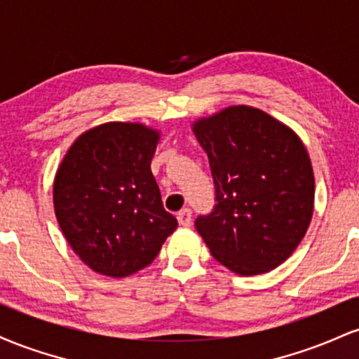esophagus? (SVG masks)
Segmentation results:
<instances>
[{
  "instance_id": "34e87169",
  "label": "esophagus",
  "mask_w": 359,
  "mask_h": 359,
  "mask_svg": "<svg viewBox=\"0 0 359 359\" xmlns=\"http://www.w3.org/2000/svg\"><path fill=\"white\" fill-rule=\"evenodd\" d=\"M177 219H179V224L184 226V228H189L192 224V211L189 208H185L177 214Z\"/></svg>"
}]
</instances>
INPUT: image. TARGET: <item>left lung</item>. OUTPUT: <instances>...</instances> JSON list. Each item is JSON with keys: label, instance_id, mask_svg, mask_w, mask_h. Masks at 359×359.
<instances>
[{"label": "left lung", "instance_id": "left-lung-1", "mask_svg": "<svg viewBox=\"0 0 359 359\" xmlns=\"http://www.w3.org/2000/svg\"><path fill=\"white\" fill-rule=\"evenodd\" d=\"M208 154L216 205L196 229L238 275L277 269L302 241L314 212L311 158L290 128L251 106H231L192 126Z\"/></svg>", "mask_w": 359, "mask_h": 359}]
</instances>
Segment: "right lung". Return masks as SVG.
Segmentation results:
<instances>
[{
  "label": "right lung",
  "instance_id": "add662e5",
  "mask_svg": "<svg viewBox=\"0 0 359 359\" xmlns=\"http://www.w3.org/2000/svg\"><path fill=\"white\" fill-rule=\"evenodd\" d=\"M158 138L140 123H104L82 133L57 170V221L97 273L121 278L145 269L175 231L150 168Z\"/></svg>",
  "mask_w": 359,
  "mask_h": 359
}]
</instances>
